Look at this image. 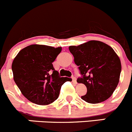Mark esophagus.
Segmentation results:
<instances>
[{"mask_svg": "<svg viewBox=\"0 0 132 132\" xmlns=\"http://www.w3.org/2000/svg\"><path fill=\"white\" fill-rule=\"evenodd\" d=\"M72 81H73V82H74V83H77L76 77H72Z\"/></svg>", "mask_w": 132, "mask_h": 132, "instance_id": "esophagus-1", "label": "esophagus"}]
</instances>
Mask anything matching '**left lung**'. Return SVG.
<instances>
[{
  "mask_svg": "<svg viewBox=\"0 0 132 132\" xmlns=\"http://www.w3.org/2000/svg\"><path fill=\"white\" fill-rule=\"evenodd\" d=\"M69 50L83 76L77 82L87 88L82 99L97 104L109 98L118 85L121 71V61L113 48L103 42L89 40L70 46Z\"/></svg>",
  "mask_w": 132,
  "mask_h": 132,
  "instance_id": "obj_1",
  "label": "left lung"
}]
</instances>
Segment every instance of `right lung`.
<instances>
[{
    "mask_svg": "<svg viewBox=\"0 0 132 132\" xmlns=\"http://www.w3.org/2000/svg\"><path fill=\"white\" fill-rule=\"evenodd\" d=\"M61 47L31 44L16 55L11 65L13 79L26 98L39 105H48L57 100L62 84L71 79L60 77L52 62Z\"/></svg>",
    "mask_w": 132,
    "mask_h": 132,
    "instance_id": "right-lung-1",
    "label": "right lung"
}]
</instances>
